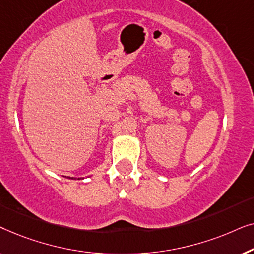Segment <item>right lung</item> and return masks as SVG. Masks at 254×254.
<instances>
[{
  "mask_svg": "<svg viewBox=\"0 0 254 254\" xmlns=\"http://www.w3.org/2000/svg\"><path fill=\"white\" fill-rule=\"evenodd\" d=\"M71 179H72V178H71Z\"/></svg>",
  "mask_w": 254,
  "mask_h": 254,
  "instance_id": "right-lung-1",
  "label": "right lung"
}]
</instances>
